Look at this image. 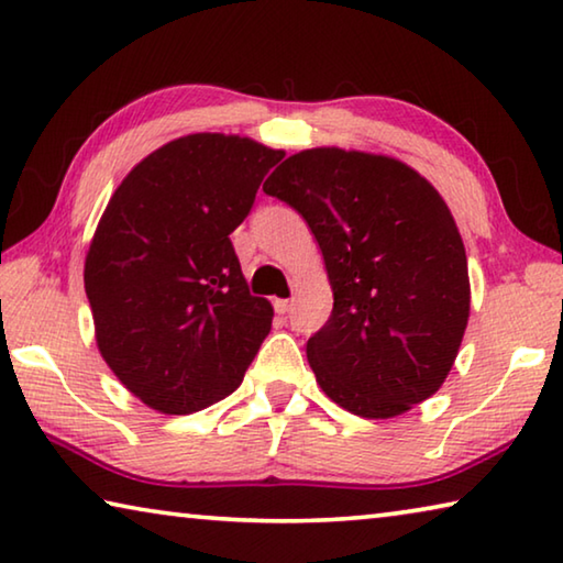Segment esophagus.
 <instances>
[{
  "instance_id": "obj_1",
  "label": "esophagus",
  "mask_w": 563,
  "mask_h": 563,
  "mask_svg": "<svg viewBox=\"0 0 563 563\" xmlns=\"http://www.w3.org/2000/svg\"><path fill=\"white\" fill-rule=\"evenodd\" d=\"M273 305H275V312H280V316H285V312H288V310L292 308L290 300H275Z\"/></svg>"
}]
</instances>
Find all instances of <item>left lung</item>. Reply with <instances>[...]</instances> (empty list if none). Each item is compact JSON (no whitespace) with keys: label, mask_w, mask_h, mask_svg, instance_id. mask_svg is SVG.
<instances>
[{"label":"left lung","mask_w":563,"mask_h":563,"mask_svg":"<svg viewBox=\"0 0 563 563\" xmlns=\"http://www.w3.org/2000/svg\"><path fill=\"white\" fill-rule=\"evenodd\" d=\"M263 190L308 221L325 258L335 302L305 347L322 393L367 419L432 397L472 298L462 235L437 188L397 158L322 146L285 158Z\"/></svg>","instance_id":"1"}]
</instances>
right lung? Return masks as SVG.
<instances>
[{
    "mask_svg": "<svg viewBox=\"0 0 563 563\" xmlns=\"http://www.w3.org/2000/svg\"><path fill=\"white\" fill-rule=\"evenodd\" d=\"M285 151L188 133L129 170L84 263L101 357L164 415H190L243 383L273 305L247 290L231 235Z\"/></svg>",
    "mask_w": 563,
    "mask_h": 563,
    "instance_id": "1",
    "label": "right lung"
}]
</instances>
